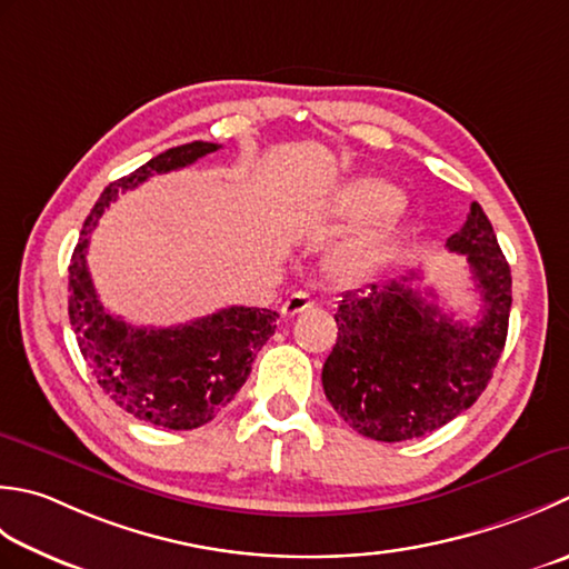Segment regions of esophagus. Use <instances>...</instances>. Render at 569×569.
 I'll list each match as a JSON object with an SVG mask.
<instances>
[{
  "label": "esophagus",
  "mask_w": 569,
  "mask_h": 569,
  "mask_svg": "<svg viewBox=\"0 0 569 569\" xmlns=\"http://www.w3.org/2000/svg\"><path fill=\"white\" fill-rule=\"evenodd\" d=\"M313 306H316L313 296L306 293V291H296V293H291V296L286 298V303L281 306V313H283L286 318H291V316L303 313V310L313 308Z\"/></svg>",
  "instance_id": "34e87169"
}]
</instances>
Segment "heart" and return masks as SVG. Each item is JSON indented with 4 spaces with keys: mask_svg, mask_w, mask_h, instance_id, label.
<instances>
[{
    "mask_svg": "<svg viewBox=\"0 0 569 569\" xmlns=\"http://www.w3.org/2000/svg\"><path fill=\"white\" fill-rule=\"evenodd\" d=\"M395 204H397V197L387 184L358 182L338 199V204L332 211L340 217H375V214H387V211H392ZM372 239H377V233H372V237H367L358 243H350L348 249H342L338 256L340 269L342 271L355 269V266L362 261V256H365L367 247L372 243Z\"/></svg>",
    "mask_w": 569,
    "mask_h": 569,
    "instance_id": "obj_1",
    "label": "heart"
}]
</instances>
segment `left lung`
Segmentation results:
<instances>
[{
  "mask_svg": "<svg viewBox=\"0 0 569 569\" xmlns=\"http://www.w3.org/2000/svg\"><path fill=\"white\" fill-rule=\"evenodd\" d=\"M466 253L481 318L471 326L411 288L409 276L345 291L338 342L322 365V389L348 425L375 441H407L449 425L491 382L508 336L510 266L481 204L447 239Z\"/></svg>",
  "mask_w": 569,
  "mask_h": 569,
  "instance_id": "8db88e82",
  "label": "left lung"
}]
</instances>
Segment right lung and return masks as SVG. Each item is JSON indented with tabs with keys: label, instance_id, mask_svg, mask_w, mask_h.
<instances>
[{
	"label": "right lung",
	"instance_id": "1",
	"mask_svg": "<svg viewBox=\"0 0 569 569\" xmlns=\"http://www.w3.org/2000/svg\"><path fill=\"white\" fill-rule=\"evenodd\" d=\"M217 142H187L164 150L136 172L110 182L81 229L69 266V318L100 389L140 421L172 431L207 425L247 382L251 362L276 332V310L231 306L174 328H136L108 313L86 266V249L118 192L136 189L219 150Z\"/></svg>",
	"mask_w": 569,
	"mask_h": 569
}]
</instances>
